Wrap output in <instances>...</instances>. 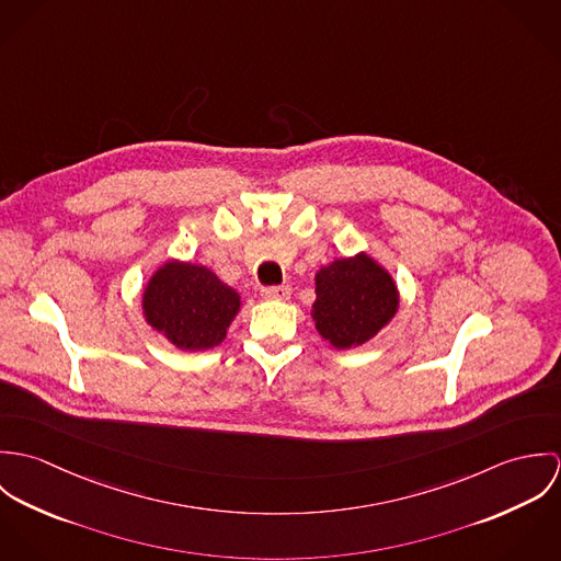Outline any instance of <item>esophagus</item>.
Segmentation results:
<instances>
[{"label": "esophagus", "instance_id": "1", "mask_svg": "<svg viewBox=\"0 0 561 561\" xmlns=\"http://www.w3.org/2000/svg\"><path fill=\"white\" fill-rule=\"evenodd\" d=\"M261 296H263L265 300H280V302H285V300H289V296H291V287H289V285L263 287V289H261Z\"/></svg>", "mask_w": 561, "mask_h": 561}]
</instances>
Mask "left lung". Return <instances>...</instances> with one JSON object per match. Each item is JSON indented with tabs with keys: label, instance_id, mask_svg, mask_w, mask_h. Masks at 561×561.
Segmentation results:
<instances>
[{
	"label": "left lung",
	"instance_id": "left-lung-1",
	"mask_svg": "<svg viewBox=\"0 0 561 561\" xmlns=\"http://www.w3.org/2000/svg\"><path fill=\"white\" fill-rule=\"evenodd\" d=\"M400 311L391 272L367 252L341 256L316 272L311 318L332 347L352 350L371 341Z\"/></svg>",
	"mask_w": 561,
	"mask_h": 561
}]
</instances>
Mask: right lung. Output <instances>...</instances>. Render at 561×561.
<instances>
[{"instance_id": "1", "label": "right lung", "mask_w": 561, "mask_h": 561, "mask_svg": "<svg viewBox=\"0 0 561 561\" xmlns=\"http://www.w3.org/2000/svg\"><path fill=\"white\" fill-rule=\"evenodd\" d=\"M241 296L201 263L168 259L145 285L142 316L183 352H205L227 339Z\"/></svg>"}]
</instances>
